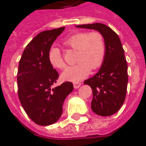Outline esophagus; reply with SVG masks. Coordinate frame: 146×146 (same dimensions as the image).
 <instances>
[{"mask_svg": "<svg viewBox=\"0 0 146 146\" xmlns=\"http://www.w3.org/2000/svg\"><path fill=\"white\" fill-rule=\"evenodd\" d=\"M81 85H82V82H73V87H74L75 89H77V88H79L80 86Z\"/></svg>", "mask_w": 146, "mask_h": 146, "instance_id": "1", "label": "esophagus"}]
</instances>
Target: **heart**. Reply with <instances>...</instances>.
<instances>
[{"mask_svg":"<svg viewBox=\"0 0 146 146\" xmlns=\"http://www.w3.org/2000/svg\"><path fill=\"white\" fill-rule=\"evenodd\" d=\"M68 47L77 50L75 60L78 62L73 66L64 69L62 78L70 82H78L86 78L91 68L96 69L103 64L106 53V45L103 35L99 32H81L70 36L64 41ZM50 64L55 68H64V60L60 50L52 46L48 52Z\"/></svg>","mask_w":146,"mask_h":146,"instance_id":"1","label":"heart"}]
</instances>
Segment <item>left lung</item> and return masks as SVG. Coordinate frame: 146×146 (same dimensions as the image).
<instances>
[{
    "mask_svg": "<svg viewBox=\"0 0 146 146\" xmlns=\"http://www.w3.org/2000/svg\"><path fill=\"white\" fill-rule=\"evenodd\" d=\"M77 27L96 30L105 38L106 53L102 66L96 75L86 80L84 84L92 89V111L100 116L113 115L124 103L128 82L127 64L121 41L114 31L103 23Z\"/></svg>",
    "mask_w": 146,
    "mask_h": 146,
    "instance_id": "obj_1",
    "label": "left lung"
}]
</instances>
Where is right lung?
Masks as SVG:
<instances>
[{
  "instance_id": "right-lung-1",
  "label": "right lung",
  "mask_w": 146,
  "mask_h": 146,
  "mask_svg": "<svg viewBox=\"0 0 146 146\" xmlns=\"http://www.w3.org/2000/svg\"><path fill=\"white\" fill-rule=\"evenodd\" d=\"M64 27L41 32L23 52L17 73L18 95L26 113L35 123L48 126L56 123L63 112L64 100L73 92L70 82L54 88L59 78L48 60V52Z\"/></svg>"
}]
</instances>
